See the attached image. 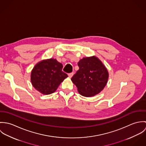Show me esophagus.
I'll list each match as a JSON object with an SVG mask.
<instances>
[{"mask_svg":"<svg viewBox=\"0 0 146 146\" xmlns=\"http://www.w3.org/2000/svg\"><path fill=\"white\" fill-rule=\"evenodd\" d=\"M73 75H74V72H71L70 74H68V76L70 78H71Z\"/></svg>","mask_w":146,"mask_h":146,"instance_id":"esophagus-1","label":"esophagus"}]
</instances>
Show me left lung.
Returning a JSON list of instances; mask_svg holds the SVG:
<instances>
[{
    "instance_id": "obj_1",
    "label": "left lung",
    "mask_w": 146,
    "mask_h": 146,
    "mask_svg": "<svg viewBox=\"0 0 146 146\" xmlns=\"http://www.w3.org/2000/svg\"><path fill=\"white\" fill-rule=\"evenodd\" d=\"M79 69L71 78L79 93L90 97L100 93L106 86L108 72L102 62L96 56L85 57L78 63Z\"/></svg>"
}]
</instances>
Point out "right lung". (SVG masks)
I'll use <instances>...</instances> for the list:
<instances>
[{
  "instance_id": "add662e5",
  "label": "right lung",
  "mask_w": 146,
  "mask_h": 146,
  "mask_svg": "<svg viewBox=\"0 0 146 146\" xmlns=\"http://www.w3.org/2000/svg\"><path fill=\"white\" fill-rule=\"evenodd\" d=\"M63 65L56 59L42 60L38 63L31 73L33 86L43 94L54 93L68 75L62 71Z\"/></svg>"
}]
</instances>
